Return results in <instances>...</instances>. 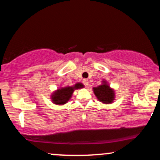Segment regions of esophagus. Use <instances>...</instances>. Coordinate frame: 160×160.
<instances>
[{
	"instance_id": "esophagus-1",
	"label": "esophagus",
	"mask_w": 160,
	"mask_h": 160,
	"mask_svg": "<svg viewBox=\"0 0 160 160\" xmlns=\"http://www.w3.org/2000/svg\"><path fill=\"white\" fill-rule=\"evenodd\" d=\"M82 82H83V84L85 85L86 87H87L88 85H89V81H88V80H86V79L82 80Z\"/></svg>"
}]
</instances>
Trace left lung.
<instances>
[{
	"label": "left lung",
	"mask_w": 160,
	"mask_h": 160,
	"mask_svg": "<svg viewBox=\"0 0 160 160\" xmlns=\"http://www.w3.org/2000/svg\"><path fill=\"white\" fill-rule=\"evenodd\" d=\"M93 92L99 102L104 104H111L115 100V91L111 88L108 82L103 80L102 85L93 87Z\"/></svg>",
	"instance_id": "8db88e82"
}]
</instances>
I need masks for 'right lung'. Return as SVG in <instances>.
Here are the masks:
<instances>
[{
	"label": "right lung",
	"instance_id": "add662e5",
	"mask_svg": "<svg viewBox=\"0 0 160 160\" xmlns=\"http://www.w3.org/2000/svg\"><path fill=\"white\" fill-rule=\"evenodd\" d=\"M84 85L81 82H77L73 86L60 87L51 95L52 102L57 105H63L71 99L75 89H82Z\"/></svg>",
	"mask_w": 160,
	"mask_h": 160
}]
</instances>
